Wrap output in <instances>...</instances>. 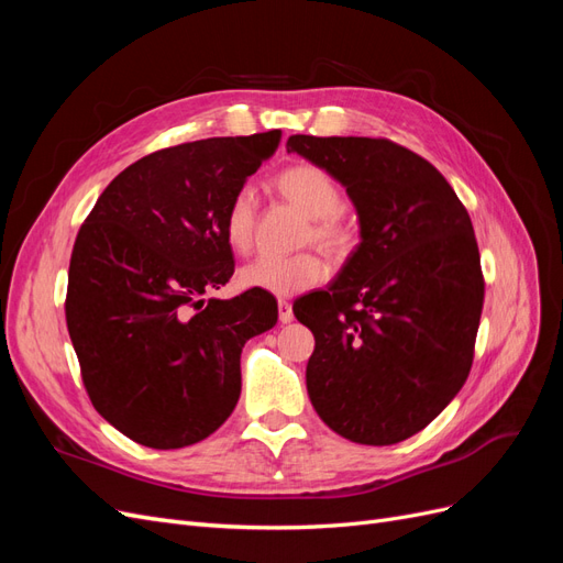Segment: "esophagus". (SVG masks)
<instances>
[{
    "label": "esophagus",
    "instance_id": "34e87169",
    "mask_svg": "<svg viewBox=\"0 0 563 563\" xmlns=\"http://www.w3.org/2000/svg\"><path fill=\"white\" fill-rule=\"evenodd\" d=\"M279 321H282V323L294 321V308H291V302L279 300Z\"/></svg>",
    "mask_w": 563,
    "mask_h": 563
}]
</instances>
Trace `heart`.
I'll list each match as a JSON object with an SVG mask.
<instances>
[{"label":"heart","instance_id":"obj_1","mask_svg":"<svg viewBox=\"0 0 563 563\" xmlns=\"http://www.w3.org/2000/svg\"><path fill=\"white\" fill-rule=\"evenodd\" d=\"M277 190L284 199L298 207L310 218V228L305 240H312L323 251H345L352 242V230L340 216L343 195L329 172L317 164H291L282 168L275 178ZM255 225V192L251 185H242L228 203L225 211V240L232 251L246 253L253 242ZM327 277V267L314 253H298L279 258V255H263L253 263L244 265L240 272V282L253 291H263L269 296H296L308 291Z\"/></svg>","mask_w":563,"mask_h":563}]
</instances>
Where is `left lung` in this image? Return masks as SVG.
Masks as SVG:
<instances>
[{"instance_id":"obj_1","label":"left lung","mask_w":563,"mask_h":563,"mask_svg":"<svg viewBox=\"0 0 563 563\" xmlns=\"http://www.w3.org/2000/svg\"><path fill=\"white\" fill-rule=\"evenodd\" d=\"M286 150L345 187L362 236L327 291L294 308L314 333L310 401L340 437L399 444L470 376L484 308L470 213L428 159L387 139L298 133Z\"/></svg>"}]
</instances>
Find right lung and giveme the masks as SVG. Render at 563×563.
I'll return each instance as SVG.
<instances>
[{
  "instance_id": "obj_1",
  "label": "right lung",
  "mask_w": 563,
  "mask_h": 563,
  "mask_svg": "<svg viewBox=\"0 0 563 563\" xmlns=\"http://www.w3.org/2000/svg\"><path fill=\"white\" fill-rule=\"evenodd\" d=\"M282 131L164 147L126 166L75 240L65 319L96 411L150 449L213 434L242 391V347L277 300L203 294L234 272L225 211Z\"/></svg>"
}]
</instances>
